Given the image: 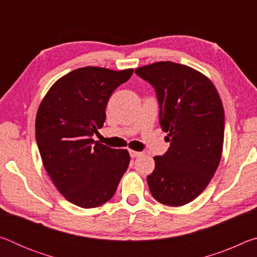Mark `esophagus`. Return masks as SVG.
Returning a JSON list of instances; mask_svg holds the SVG:
<instances>
[{
  "label": "esophagus",
  "instance_id": "1",
  "mask_svg": "<svg viewBox=\"0 0 257 257\" xmlns=\"http://www.w3.org/2000/svg\"><path fill=\"white\" fill-rule=\"evenodd\" d=\"M129 154H130V156H132L133 159H135V158H138V156H141V155H142L141 152H136V151H133V150H130V151H129Z\"/></svg>",
  "mask_w": 257,
  "mask_h": 257
}]
</instances>
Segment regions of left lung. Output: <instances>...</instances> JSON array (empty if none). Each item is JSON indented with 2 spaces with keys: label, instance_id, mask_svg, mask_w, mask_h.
<instances>
[{
  "label": "left lung",
  "instance_id": "8db88e82",
  "mask_svg": "<svg viewBox=\"0 0 257 257\" xmlns=\"http://www.w3.org/2000/svg\"><path fill=\"white\" fill-rule=\"evenodd\" d=\"M135 73L154 87L160 125L170 147L155 156L147 184L156 201L181 206L206 188L217 169L224 138V111L207 77L171 61L138 68Z\"/></svg>",
  "mask_w": 257,
  "mask_h": 257
}]
</instances>
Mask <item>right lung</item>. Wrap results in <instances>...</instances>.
I'll list each match as a JSON object with an SVG mask.
<instances>
[{
    "instance_id": "add662e5",
    "label": "right lung",
    "mask_w": 257,
    "mask_h": 257,
    "mask_svg": "<svg viewBox=\"0 0 257 257\" xmlns=\"http://www.w3.org/2000/svg\"><path fill=\"white\" fill-rule=\"evenodd\" d=\"M134 70L76 69L55 82L36 115V142L45 170L64 198L93 208L114 195L130 156L93 139L103 127L108 98Z\"/></svg>"
}]
</instances>
